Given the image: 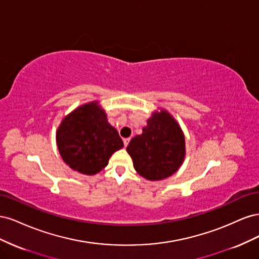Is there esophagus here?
Returning <instances> with one entry per match:
<instances>
[{"mask_svg": "<svg viewBox=\"0 0 259 259\" xmlns=\"http://www.w3.org/2000/svg\"><path fill=\"white\" fill-rule=\"evenodd\" d=\"M130 140H131V138H124V140H123V142H124V147H127Z\"/></svg>", "mask_w": 259, "mask_h": 259, "instance_id": "1", "label": "esophagus"}]
</instances>
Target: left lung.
<instances>
[{
	"label": "left lung",
	"mask_w": 259,
	"mask_h": 259,
	"mask_svg": "<svg viewBox=\"0 0 259 259\" xmlns=\"http://www.w3.org/2000/svg\"><path fill=\"white\" fill-rule=\"evenodd\" d=\"M126 150L139 175L161 180L173 175L185 159V136L166 111L155 112L147 121L143 134L133 138Z\"/></svg>",
	"instance_id": "obj_1"
}]
</instances>
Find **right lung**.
<instances>
[{
    "mask_svg": "<svg viewBox=\"0 0 259 259\" xmlns=\"http://www.w3.org/2000/svg\"><path fill=\"white\" fill-rule=\"evenodd\" d=\"M56 140L67 165L85 175L105 168L110 156L123 148L119 133L108 123L97 103L81 106L67 115L57 131Z\"/></svg>",
    "mask_w": 259,
    "mask_h": 259,
    "instance_id": "1",
    "label": "right lung"
}]
</instances>
